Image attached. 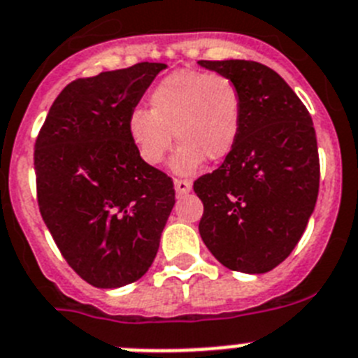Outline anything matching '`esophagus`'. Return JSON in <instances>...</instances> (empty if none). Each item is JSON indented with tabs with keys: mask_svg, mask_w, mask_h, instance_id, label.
Segmentation results:
<instances>
[{
	"mask_svg": "<svg viewBox=\"0 0 358 358\" xmlns=\"http://www.w3.org/2000/svg\"><path fill=\"white\" fill-rule=\"evenodd\" d=\"M192 183L189 182V180H182V178H175V191L178 196H182V194H187L189 191H191Z\"/></svg>",
	"mask_w": 358,
	"mask_h": 358,
	"instance_id": "1",
	"label": "esophagus"
}]
</instances>
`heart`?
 <instances>
[{"label":"heart","mask_w":358,"mask_h":358,"mask_svg":"<svg viewBox=\"0 0 358 358\" xmlns=\"http://www.w3.org/2000/svg\"><path fill=\"white\" fill-rule=\"evenodd\" d=\"M149 110L135 108L127 129L142 160L164 162L173 148V133L182 145L173 167L191 175L205 158L223 160L234 149L241 129L243 95L236 80L220 71L178 70L149 92Z\"/></svg>","instance_id":"obj_1"}]
</instances>
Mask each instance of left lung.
<instances>
[{
  "instance_id": "1",
  "label": "left lung",
  "mask_w": 358,
  "mask_h": 358,
  "mask_svg": "<svg viewBox=\"0 0 358 358\" xmlns=\"http://www.w3.org/2000/svg\"><path fill=\"white\" fill-rule=\"evenodd\" d=\"M236 80L243 95L234 149L194 182L200 236L223 266L265 273L287 259L319 194V151L306 106L279 73L256 61H198Z\"/></svg>"
}]
</instances>
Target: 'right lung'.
<instances>
[{"label": "right lung", "instance_id": "1", "mask_svg": "<svg viewBox=\"0 0 358 358\" xmlns=\"http://www.w3.org/2000/svg\"><path fill=\"white\" fill-rule=\"evenodd\" d=\"M164 63L71 80L34 149L37 205L68 265L97 288L141 279L175 205L173 180L149 166L127 120Z\"/></svg>", "mask_w": 358, "mask_h": 358}]
</instances>
